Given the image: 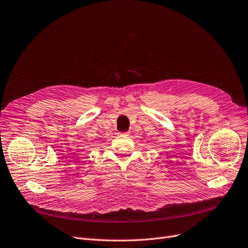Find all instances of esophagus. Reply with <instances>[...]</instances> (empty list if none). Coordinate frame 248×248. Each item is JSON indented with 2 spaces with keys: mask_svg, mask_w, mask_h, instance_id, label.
I'll use <instances>...</instances> for the list:
<instances>
[{
  "mask_svg": "<svg viewBox=\"0 0 248 248\" xmlns=\"http://www.w3.org/2000/svg\"><path fill=\"white\" fill-rule=\"evenodd\" d=\"M120 135H128V133L127 132H124V133H119Z\"/></svg>",
  "mask_w": 248,
  "mask_h": 248,
  "instance_id": "obj_1",
  "label": "esophagus"
}]
</instances>
